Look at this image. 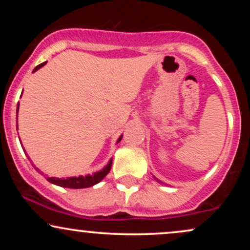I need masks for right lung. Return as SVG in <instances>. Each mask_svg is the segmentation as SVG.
I'll use <instances>...</instances> for the list:
<instances>
[{"label": "right lung", "instance_id": "1", "mask_svg": "<svg viewBox=\"0 0 250 250\" xmlns=\"http://www.w3.org/2000/svg\"><path fill=\"white\" fill-rule=\"evenodd\" d=\"M45 64L44 63H41V64H39L37 67L34 69V71H36L37 69H40V68L43 67V65ZM16 111H19V104H17V109ZM17 122V121H16ZM17 127V125H16ZM19 129V128H17ZM122 136L120 137L119 141H121ZM111 163L113 161H109V163L107 166H105L104 168L102 169V170L97 171V173L93 174V175H88V176H79V177H68V179H55V177H48V181L51 183H54V185L56 186H60V187H64V188H73V189H81V188H88V187H91V186L96 185V183H99L100 181H102L103 179L105 177V175H107L109 171H110V168H111ZM37 169V168H36ZM39 170V169H37Z\"/></svg>", "mask_w": 250, "mask_h": 250}]
</instances>
